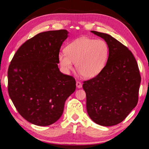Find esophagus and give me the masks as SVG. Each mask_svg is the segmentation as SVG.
Wrapping results in <instances>:
<instances>
[{
	"label": "esophagus",
	"instance_id": "esophagus-1",
	"mask_svg": "<svg viewBox=\"0 0 149 149\" xmlns=\"http://www.w3.org/2000/svg\"><path fill=\"white\" fill-rule=\"evenodd\" d=\"M76 86L77 88H81L82 87V84L80 81L76 82Z\"/></svg>",
	"mask_w": 149,
	"mask_h": 149
}]
</instances>
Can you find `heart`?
<instances>
[{
  "label": "heart",
  "mask_w": 149,
  "mask_h": 149,
  "mask_svg": "<svg viewBox=\"0 0 149 149\" xmlns=\"http://www.w3.org/2000/svg\"><path fill=\"white\" fill-rule=\"evenodd\" d=\"M109 54L107 42L102 39L81 37L75 39L60 52L58 60L65 73L75 68L83 77L91 78L101 72Z\"/></svg>",
  "instance_id": "heart-1"
}]
</instances>
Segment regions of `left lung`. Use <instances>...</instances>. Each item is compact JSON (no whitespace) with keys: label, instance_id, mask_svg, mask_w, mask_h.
Here are the masks:
<instances>
[{"label":"left lung","instance_id":"8db88e82","mask_svg":"<svg viewBox=\"0 0 149 149\" xmlns=\"http://www.w3.org/2000/svg\"><path fill=\"white\" fill-rule=\"evenodd\" d=\"M91 32L107 42L109 55L101 72L84 81L87 111L97 124L115 125L124 120L137 104L141 79L139 70L127 47L110 35Z\"/></svg>","mask_w":149,"mask_h":149}]
</instances>
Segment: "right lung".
Segmentation results:
<instances>
[{
    "label": "right lung",
    "mask_w": 149,
    "mask_h": 149,
    "mask_svg": "<svg viewBox=\"0 0 149 149\" xmlns=\"http://www.w3.org/2000/svg\"><path fill=\"white\" fill-rule=\"evenodd\" d=\"M65 29L40 33L15 53L8 70V91L19 114L33 124L51 125L61 117L76 82L60 72L58 64Z\"/></svg>",
    "instance_id": "1"
}]
</instances>
